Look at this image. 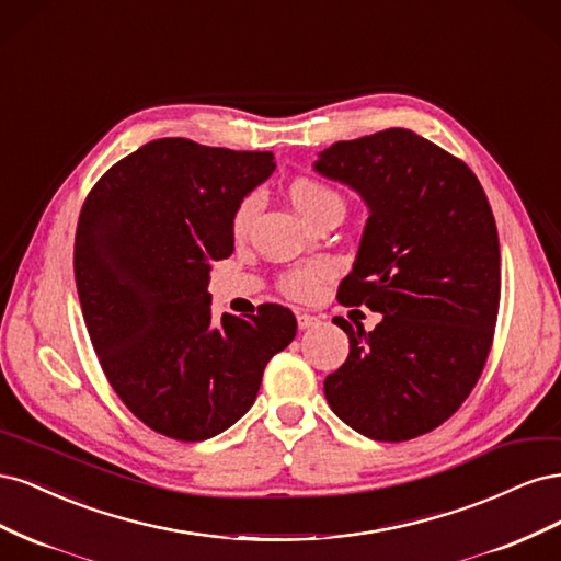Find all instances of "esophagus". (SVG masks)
Instances as JSON below:
<instances>
[{"label":"esophagus","instance_id":"esophagus-1","mask_svg":"<svg viewBox=\"0 0 561 561\" xmlns=\"http://www.w3.org/2000/svg\"><path fill=\"white\" fill-rule=\"evenodd\" d=\"M297 325H299V330H309V328L318 325V318L311 316V313L299 311V313H297Z\"/></svg>","mask_w":561,"mask_h":561}]
</instances>
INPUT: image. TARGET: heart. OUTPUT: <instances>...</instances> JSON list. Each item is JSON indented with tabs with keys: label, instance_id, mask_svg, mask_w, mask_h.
Here are the masks:
<instances>
[{
	"label": "heart",
	"instance_id": "1",
	"mask_svg": "<svg viewBox=\"0 0 561 561\" xmlns=\"http://www.w3.org/2000/svg\"><path fill=\"white\" fill-rule=\"evenodd\" d=\"M287 198L295 206V210L311 222L322 210L330 206H344L342 196H339L334 190H330L328 184H322L311 178H299L290 186H287ZM254 208H257V201L254 196H248L239 208H236L233 215V231L243 233L250 225V219L254 215ZM328 276V266L325 264H316L307 268H297L293 274H287L283 278V293L293 299H309L318 290V283Z\"/></svg>",
	"mask_w": 561,
	"mask_h": 561
}]
</instances>
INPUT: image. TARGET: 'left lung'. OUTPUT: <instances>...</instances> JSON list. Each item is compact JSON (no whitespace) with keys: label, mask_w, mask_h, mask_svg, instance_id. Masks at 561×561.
Segmentation results:
<instances>
[{"label":"left lung","mask_w":561,"mask_h":561,"mask_svg":"<svg viewBox=\"0 0 561 561\" xmlns=\"http://www.w3.org/2000/svg\"><path fill=\"white\" fill-rule=\"evenodd\" d=\"M313 171L365 201L336 297L381 313L371 332L334 318L351 351L325 398L360 435L404 443L447 421L482 375L501 299L494 213L463 161L407 128L334 142Z\"/></svg>","instance_id":"obj_1"}]
</instances>
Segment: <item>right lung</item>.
<instances>
[{
    "label": "right lung",
    "instance_id": "obj_1",
    "mask_svg": "<svg viewBox=\"0 0 561 561\" xmlns=\"http://www.w3.org/2000/svg\"><path fill=\"white\" fill-rule=\"evenodd\" d=\"M276 171L271 151L161 138L114 163L83 203L75 278L105 375L151 431L215 437L257 398L266 363L293 342L290 309H210V262L233 252V215Z\"/></svg>",
    "mask_w": 561,
    "mask_h": 561
}]
</instances>
